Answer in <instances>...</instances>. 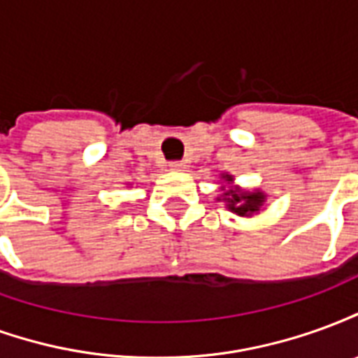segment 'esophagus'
Returning a JSON list of instances; mask_svg holds the SVG:
<instances>
[{"label": "esophagus", "instance_id": "34e87169", "mask_svg": "<svg viewBox=\"0 0 358 358\" xmlns=\"http://www.w3.org/2000/svg\"><path fill=\"white\" fill-rule=\"evenodd\" d=\"M169 166H171V171L182 172V171H186L187 164L186 163H180V161H174V163H171V164H169Z\"/></svg>", "mask_w": 358, "mask_h": 358}]
</instances>
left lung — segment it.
<instances>
[{"instance_id": "8db88e82", "label": "left lung", "mask_w": 358, "mask_h": 358, "mask_svg": "<svg viewBox=\"0 0 358 358\" xmlns=\"http://www.w3.org/2000/svg\"><path fill=\"white\" fill-rule=\"evenodd\" d=\"M220 180H222L220 182L222 195L217 197V199L224 203L226 209L232 210L234 215H238V217H253V215H259L263 210L266 197H268L263 189H253V192L241 189L240 186L234 184V176L228 174V172H222Z\"/></svg>"}]
</instances>
